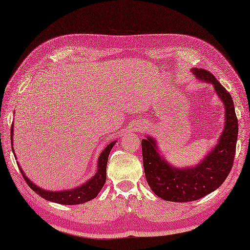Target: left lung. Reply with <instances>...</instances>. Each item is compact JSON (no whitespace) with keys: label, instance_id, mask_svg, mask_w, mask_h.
<instances>
[{"label":"left lung","instance_id":"8db88e82","mask_svg":"<svg viewBox=\"0 0 250 250\" xmlns=\"http://www.w3.org/2000/svg\"><path fill=\"white\" fill-rule=\"evenodd\" d=\"M200 81L213 83L216 93L225 105L226 125L213 150L195 167L177 168L157 149V142L150 136L142 140L143 164L151 190L159 198L171 202H191L203 198L219 188L229 175L234 162L238 125L231 94L213 74L203 68H192Z\"/></svg>","mask_w":250,"mask_h":250}]
</instances>
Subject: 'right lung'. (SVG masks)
I'll return each mask as SVG.
<instances>
[{"instance_id":"1","label":"right lung","mask_w":250,"mask_h":250,"mask_svg":"<svg viewBox=\"0 0 250 250\" xmlns=\"http://www.w3.org/2000/svg\"><path fill=\"white\" fill-rule=\"evenodd\" d=\"M13 125H12V130H10V143H12V145H13V134H14ZM115 144H116V141L109 143V144L106 146L105 149L102 151V153L100 155L99 160H98V171L95 173L94 176L92 178H90L87 183H84L83 185L79 186V187H76L71 190L56 191V192H54V191H47L37 187L35 184L32 183L31 180L25 176L18 162L17 164L21 174H22V176L25 180V183L29 185V187L33 190L34 192H36L43 199L55 202V203L65 204V205L83 204V203H86V202L90 200L94 199L104 186L106 182V166H107L108 156L111 148H113ZM13 151H14V148H13Z\"/></svg>"}]
</instances>
